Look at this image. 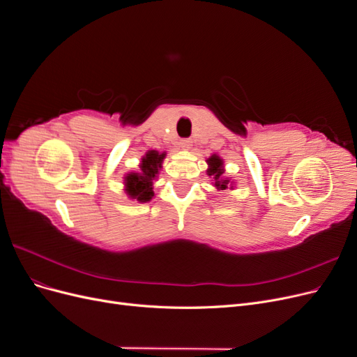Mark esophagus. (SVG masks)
Segmentation results:
<instances>
[{"mask_svg":"<svg viewBox=\"0 0 357 357\" xmlns=\"http://www.w3.org/2000/svg\"><path fill=\"white\" fill-rule=\"evenodd\" d=\"M190 146H192V142L189 138H183V139H180V147L181 149H190Z\"/></svg>","mask_w":357,"mask_h":357,"instance_id":"1","label":"esophagus"}]
</instances>
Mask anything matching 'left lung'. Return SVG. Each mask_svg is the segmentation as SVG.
Returning a JSON list of instances; mask_svg holds the SVG:
<instances>
[{
  "label": "left lung",
  "instance_id": "obj_1",
  "mask_svg": "<svg viewBox=\"0 0 357 357\" xmlns=\"http://www.w3.org/2000/svg\"><path fill=\"white\" fill-rule=\"evenodd\" d=\"M207 164H208V169H207V174L210 177L214 178V186L220 189V190H225L226 188H228L229 185V180L223 177V159L218 155H211L208 159H207Z\"/></svg>",
  "mask_w": 357,
  "mask_h": 357
}]
</instances>
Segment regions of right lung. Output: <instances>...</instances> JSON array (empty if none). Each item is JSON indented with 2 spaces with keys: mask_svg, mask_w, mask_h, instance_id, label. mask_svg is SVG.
Here are the masks:
<instances>
[{
  "mask_svg": "<svg viewBox=\"0 0 357 357\" xmlns=\"http://www.w3.org/2000/svg\"><path fill=\"white\" fill-rule=\"evenodd\" d=\"M165 155V152L159 153L158 150H149L139 162V171L126 174L125 190L129 198L137 199L138 202H147L155 197L153 180L159 174Z\"/></svg>",
  "mask_w": 357,
  "mask_h": 357,
  "instance_id": "add662e5",
  "label": "right lung"
}]
</instances>
